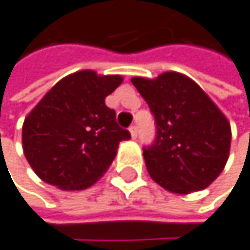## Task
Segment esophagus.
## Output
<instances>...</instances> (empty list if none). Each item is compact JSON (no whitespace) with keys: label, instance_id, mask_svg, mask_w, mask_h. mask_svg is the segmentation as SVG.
Wrapping results in <instances>:
<instances>
[{"label":"esophagus","instance_id":"esophagus-1","mask_svg":"<svg viewBox=\"0 0 250 250\" xmlns=\"http://www.w3.org/2000/svg\"><path fill=\"white\" fill-rule=\"evenodd\" d=\"M129 132H131V137L135 140V139H137V135H139V131H137V126H135V125H132V126L129 128Z\"/></svg>","mask_w":250,"mask_h":250}]
</instances>
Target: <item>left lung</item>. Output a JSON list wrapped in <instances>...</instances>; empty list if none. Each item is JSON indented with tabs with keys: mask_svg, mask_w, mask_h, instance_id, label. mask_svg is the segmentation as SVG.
Instances as JSON below:
<instances>
[{
	"mask_svg": "<svg viewBox=\"0 0 250 250\" xmlns=\"http://www.w3.org/2000/svg\"><path fill=\"white\" fill-rule=\"evenodd\" d=\"M131 82L155 116L156 139L143 149L150 177L173 194L206 189L222 173L229 156L227 116L182 73L132 77Z\"/></svg>",
	"mask_w": 250,
	"mask_h": 250,
	"instance_id": "8db88e82",
	"label": "left lung"
}]
</instances>
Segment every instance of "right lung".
<instances>
[{"label":"right lung","mask_w":250,"mask_h":250,"mask_svg":"<svg viewBox=\"0 0 250 250\" xmlns=\"http://www.w3.org/2000/svg\"><path fill=\"white\" fill-rule=\"evenodd\" d=\"M122 76L82 70L61 79L25 118L26 161L43 182L62 191L92 186L111 166L118 146L131 135L116 124L105 97Z\"/></svg>","instance_id":"right-lung-1"}]
</instances>
